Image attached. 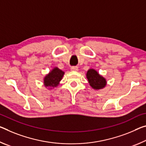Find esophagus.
Returning <instances> with one entry per match:
<instances>
[{
    "label": "esophagus",
    "mask_w": 146,
    "mask_h": 146,
    "mask_svg": "<svg viewBox=\"0 0 146 146\" xmlns=\"http://www.w3.org/2000/svg\"><path fill=\"white\" fill-rule=\"evenodd\" d=\"M71 71H75V72H77V71H78V67H77V66H73V67H71Z\"/></svg>",
    "instance_id": "obj_1"
}]
</instances>
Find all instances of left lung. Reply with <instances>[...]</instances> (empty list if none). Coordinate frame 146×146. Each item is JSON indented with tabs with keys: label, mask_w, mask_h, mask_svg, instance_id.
Wrapping results in <instances>:
<instances>
[{
	"label": "left lung",
	"mask_w": 146,
	"mask_h": 146,
	"mask_svg": "<svg viewBox=\"0 0 146 146\" xmlns=\"http://www.w3.org/2000/svg\"><path fill=\"white\" fill-rule=\"evenodd\" d=\"M86 78L88 80L90 86L94 90H99L105 88L107 84L106 79L103 77L97 70L90 68L86 73Z\"/></svg>",
	"instance_id": "left-lung-1"
}]
</instances>
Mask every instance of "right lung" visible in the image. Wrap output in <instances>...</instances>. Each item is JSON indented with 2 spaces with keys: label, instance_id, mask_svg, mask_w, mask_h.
Wrapping results in <instances>:
<instances>
[{
  "label": "right lung",
  "instance_id": "1",
  "mask_svg": "<svg viewBox=\"0 0 146 146\" xmlns=\"http://www.w3.org/2000/svg\"><path fill=\"white\" fill-rule=\"evenodd\" d=\"M65 72L57 67L53 68L43 78V85L48 90H52L60 84Z\"/></svg>",
  "mask_w": 146,
  "mask_h": 146
}]
</instances>
